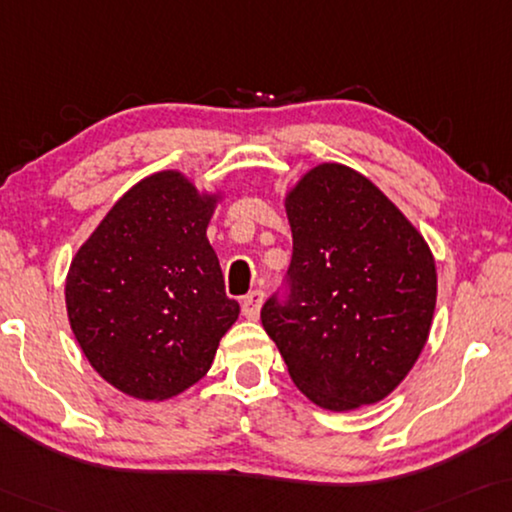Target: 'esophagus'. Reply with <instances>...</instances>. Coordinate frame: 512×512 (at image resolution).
<instances>
[{
  "mask_svg": "<svg viewBox=\"0 0 512 512\" xmlns=\"http://www.w3.org/2000/svg\"><path fill=\"white\" fill-rule=\"evenodd\" d=\"M262 304H264V292H250L243 297L241 301V308H243V315H246L248 320H257L259 318V311H262Z\"/></svg>",
  "mask_w": 512,
  "mask_h": 512,
  "instance_id": "esophagus-1",
  "label": "esophagus"
}]
</instances>
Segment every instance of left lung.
Here are the masks:
<instances>
[{"mask_svg": "<svg viewBox=\"0 0 512 512\" xmlns=\"http://www.w3.org/2000/svg\"><path fill=\"white\" fill-rule=\"evenodd\" d=\"M290 297L262 325L292 383L345 413L383 401L413 369L436 308L429 243L397 204L338 162L308 169L285 194Z\"/></svg>", "mask_w": 512, "mask_h": 512, "instance_id": "left-lung-1", "label": "left lung"}]
</instances>
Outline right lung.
<instances>
[{
	"instance_id": "obj_1",
	"label": "right lung",
	"mask_w": 512,
	"mask_h": 512,
	"mask_svg": "<svg viewBox=\"0 0 512 512\" xmlns=\"http://www.w3.org/2000/svg\"><path fill=\"white\" fill-rule=\"evenodd\" d=\"M222 199L183 171H157L115 201L71 259V331L92 369L127 397L185 392L239 320L206 236Z\"/></svg>"
}]
</instances>
